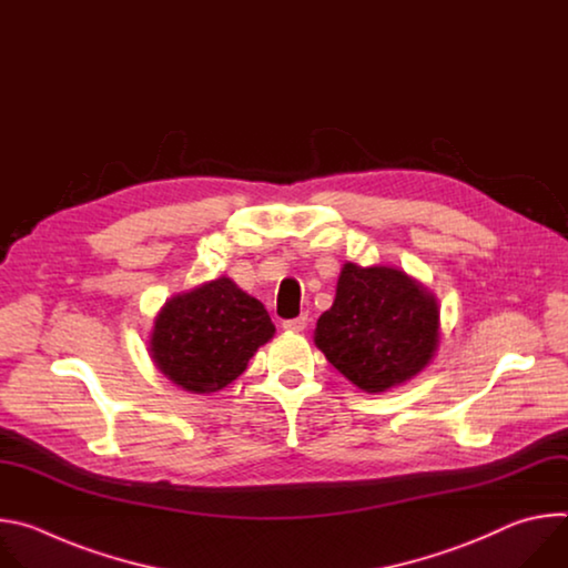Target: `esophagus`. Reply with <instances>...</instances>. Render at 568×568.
Masks as SVG:
<instances>
[{
	"instance_id": "obj_1",
	"label": "esophagus",
	"mask_w": 568,
	"mask_h": 568,
	"mask_svg": "<svg viewBox=\"0 0 568 568\" xmlns=\"http://www.w3.org/2000/svg\"><path fill=\"white\" fill-rule=\"evenodd\" d=\"M283 328L290 331V333H303V331L307 328V316L301 314V316H296V318H285V321H283Z\"/></svg>"
}]
</instances>
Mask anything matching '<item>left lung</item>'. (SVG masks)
Instances as JSON below:
<instances>
[{
    "instance_id": "1",
    "label": "left lung",
    "mask_w": 568,
    "mask_h": 568,
    "mask_svg": "<svg viewBox=\"0 0 568 568\" xmlns=\"http://www.w3.org/2000/svg\"><path fill=\"white\" fill-rule=\"evenodd\" d=\"M440 310L434 292L397 267L346 263L331 310L314 328L326 359L366 393L416 377L436 355Z\"/></svg>"
}]
</instances>
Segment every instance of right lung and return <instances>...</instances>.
Instances as JSON below:
<instances>
[{
  "label": "right lung",
  "instance_id": "add662e5",
  "mask_svg": "<svg viewBox=\"0 0 568 568\" xmlns=\"http://www.w3.org/2000/svg\"><path fill=\"white\" fill-rule=\"evenodd\" d=\"M274 333L265 305L222 276L169 298L154 318L148 351L173 384L215 393L245 373Z\"/></svg>",
  "mask_w": 568,
  "mask_h": 568
}]
</instances>
